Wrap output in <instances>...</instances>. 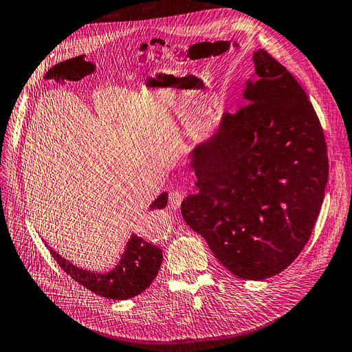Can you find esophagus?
<instances>
[{"label":"esophagus","mask_w":352,"mask_h":352,"mask_svg":"<svg viewBox=\"0 0 352 352\" xmlns=\"http://www.w3.org/2000/svg\"><path fill=\"white\" fill-rule=\"evenodd\" d=\"M184 199V194L179 191H173L168 195V205L171 209H178L181 206V202Z\"/></svg>","instance_id":"esophagus-1"}]
</instances>
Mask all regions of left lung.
I'll return each mask as SVG.
<instances>
[{"label":"left lung","instance_id":"left-lung-1","mask_svg":"<svg viewBox=\"0 0 352 352\" xmlns=\"http://www.w3.org/2000/svg\"><path fill=\"white\" fill-rule=\"evenodd\" d=\"M245 103L225 113L192 150L198 194L181 214L235 276L265 280L285 270L310 239L329 179L316 110L289 70L265 50L253 54Z\"/></svg>","mask_w":352,"mask_h":352}]
</instances>
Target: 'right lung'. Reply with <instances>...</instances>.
<instances>
[{
    "label": "right lung",
    "mask_w": 352,
    "mask_h": 352,
    "mask_svg": "<svg viewBox=\"0 0 352 352\" xmlns=\"http://www.w3.org/2000/svg\"><path fill=\"white\" fill-rule=\"evenodd\" d=\"M167 199L168 194L162 192L150 205V209H162L167 205ZM50 252L75 282L98 296L111 300H126L142 294L153 283L162 263L161 249L137 235H131L119 265L107 273L80 269L63 259L52 248Z\"/></svg>",
    "instance_id": "right-lung-1"
}]
</instances>
